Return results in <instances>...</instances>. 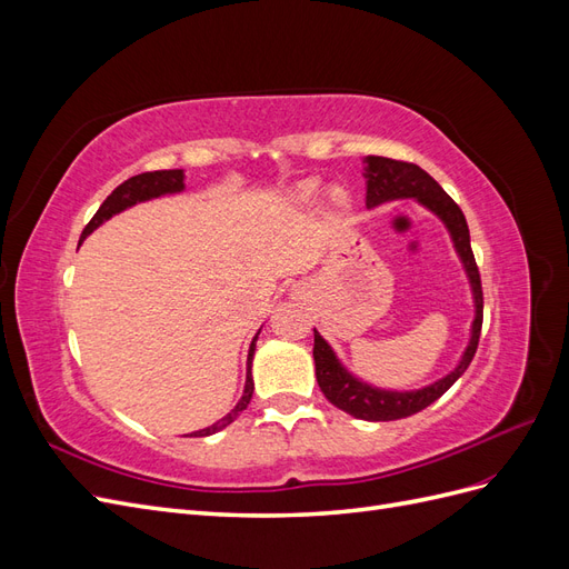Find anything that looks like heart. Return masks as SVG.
I'll return each instance as SVG.
<instances>
[{
    "instance_id": "obj_1",
    "label": "heart",
    "mask_w": 569,
    "mask_h": 569,
    "mask_svg": "<svg viewBox=\"0 0 569 569\" xmlns=\"http://www.w3.org/2000/svg\"><path fill=\"white\" fill-rule=\"evenodd\" d=\"M316 192V182H306L303 187H301V197H311Z\"/></svg>"
}]
</instances>
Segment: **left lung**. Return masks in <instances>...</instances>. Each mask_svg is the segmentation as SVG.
<instances>
[{"instance_id": "1", "label": "left lung", "mask_w": 569, "mask_h": 569, "mask_svg": "<svg viewBox=\"0 0 569 569\" xmlns=\"http://www.w3.org/2000/svg\"><path fill=\"white\" fill-rule=\"evenodd\" d=\"M366 184L368 194L366 203L368 209H375L385 201L393 199H418L425 209L432 211L441 218V222L449 230L453 247L460 256L462 268L468 272V280L472 287V299H475V320H472V332L470 343L465 349L458 366L441 377V380L432 382L422 389L412 391H391L372 387L363 380H358L347 368L339 363L337 353L332 351L330 343H327L318 330L316 343H313V360H316V377L320 391L325 399L339 410L349 412V416L358 420H370V422H389V420H401L408 416H416V412L425 410L429 403H435L443 391H449L451 385L458 377L468 370L472 363L479 332H481V313H485V297H481V280H479V268L475 263V253L470 247V230L468 220H465L460 206L443 192L441 184L425 173V170L416 163L408 161H393L385 157H368L366 161Z\"/></svg>"}]
</instances>
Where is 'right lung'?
<instances>
[{"label":"right lung","instance_id":"1","mask_svg":"<svg viewBox=\"0 0 569 569\" xmlns=\"http://www.w3.org/2000/svg\"><path fill=\"white\" fill-rule=\"evenodd\" d=\"M182 189H184V173H182V170H153V173H140V176H134V178L126 180L123 184H118V187L113 189V192L107 197L104 203L99 206V211L94 213V218L88 222V226H84L80 242H82V239L88 237V234H92V232L101 226V222L109 220L111 216H116V213H120V211L130 209V206L140 203V201L157 199V197H163V194H178V192H182ZM256 339H258V335L253 337L251 347H249V358H247V385H244L242 399H239V403L228 412L226 418H220V420L213 422L211 427L199 429V432H192L189 437H209V435L220 432L222 427H228L230 422H234V418L239 416V412H242V410L249 406L251 393H253L251 360H253V351H256Z\"/></svg>","mask_w":569,"mask_h":569}]
</instances>
